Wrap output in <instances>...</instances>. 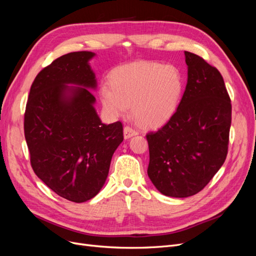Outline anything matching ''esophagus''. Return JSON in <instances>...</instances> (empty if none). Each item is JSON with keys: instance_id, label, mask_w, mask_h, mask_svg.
I'll use <instances>...</instances> for the list:
<instances>
[{"instance_id": "1", "label": "esophagus", "mask_w": 256, "mask_h": 256, "mask_svg": "<svg viewBox=\"0 0 256 256\" xmlns=\"http://www.w3.org/2000/svg\"><path fill=\"white\" fill-rule=\"evenodd\" d=\"M136 134H138V132L132 127L126 126L125 128H124V138H129L136 136Z\"/></svg>"}]
</instances>
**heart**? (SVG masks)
I'll use <instances>...</instances> for the list:
<instances>
[{"instance_id": "heart-1", "label": "heart", "mask_w": 256, "mask_h": 256, "mask_svg": "<svg viewBox=\"0 0 256 256\" xmlns=\"http://www.w3.org/2000/svg\"><path fill=\"white\" fill-rule=\"evenodd\" d=\"M182 92L184 79L177 67L140 60L113 69L109 88H102L100 99L112 118L125 116L131 106L138 122L157 127L172 118Z\"/></svg>"}]
</instances>
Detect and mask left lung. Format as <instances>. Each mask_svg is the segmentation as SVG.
<instances>
[{
	"mask_svg": "<svg viewBox=\"0 0 256 256\" xmlns=\"http://www.w3.org/2000/svg\"><path fill=\"white\" fill-rule=\"evenodd\" d=\"M188 81L178 109L164 127L146 134L150 180L166 196L196 194L226 161L232 104L218 69L184 51Z\"/></svg>",
	"mask_w": 256,
	"mask_h": 256,
	"instance_id": "8db88e82",
	"label": "left lung"
}]
</instances>
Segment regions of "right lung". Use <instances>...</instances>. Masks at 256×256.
<instances>
[{
  "label": "right lung",
  "instance_id": "obj_1",
  "mask_svg": "<svg viewBox=\"0 0 256 256\" xmlns=\"http://www.w3.org/2000/svg\"><path fill=\"white\" fill-rule=\"evenodd\" d=\"M90 51L65 54L36 76L24 113L30 166L38 178L74 203L94 198L104 187L122 125L102 122L95 110L97 81ZM76 84V87L68 86Z\"/></svg>",
  "mask_w": 256,
  "mask_h": 256
}]
</instances>
